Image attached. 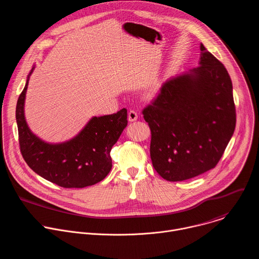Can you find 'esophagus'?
<instances>
[{
    "instance_id": "34e87169",
    "label": "esophagus",
    "mask_w": 259,
    "mask_h": 259,
    "mask_svg": "<svg viewBox=\"0 0 259 259\" xmlns=\"http://www.w3.org/2000/svg\"><path fill=\"white\" fill-rule=\"evenodd\" d=\"M137 119H138L137 113L135 111H132V110L129 111V113H128V120H129V122H134Z\"/></svg>"
}]
</instances>
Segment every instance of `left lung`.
<instances>
[{"instance_id": "8db88e82", "label": "left lung", "mask_w": 259, "mask_h": 259, "mask_svg": "<svg viewBox=\"0 0 259 259\" xmlns=\"http://www.w3.org/2000/svg\"><path fill=\"white\" fill-rule=\"evenodd\" d=\"M200 51L199 66L168 78L143 110L151 130L152 165L170 182L213 168L236 126L230 75L202 44Z\"/></svg>"}]
</instances>
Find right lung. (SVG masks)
Segmentation results:
<instances>
[{"label":"right lung","mask_w":259,"mask_h":259,"mask_svg":"<svg viewBox=\"0 0 259 259\" xmlns=\"http://www.w3.org/2000/svg\"><path fill=\"white\" fill-rule=\"evenodd\" d=\"M27 76L16 106V122L21 153L37 175L64 188H84L104 180L112 168L110 151L127 126V110L93 117L73 138L50 143L36 136L28 127L24 105Z\"/></svg>","instance_id":"1"}]
</instances>
